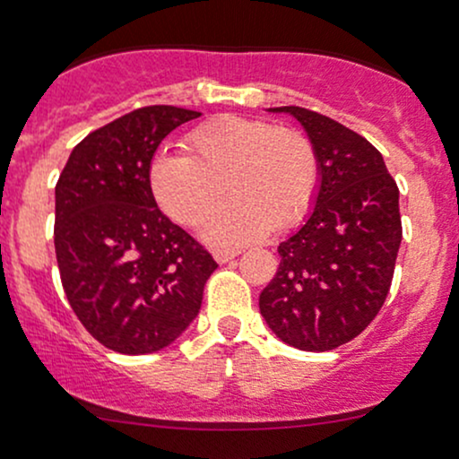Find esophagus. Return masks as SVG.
<instances>
[{"label":"esophagus","mask_w":459,"mask_h":459,"mask_svg":"<svg viewBox=\"0 0 459 459\" xmlns=\"http://www.w3.org/2000/svg\"><path fill=\"white\" fill-rule=\"evenodd\" d=\"M239 255L241 250H235V247H218V250H213V259L218 263H229Z\"/></svg>","instance_id":"obj_1"}]
</instances>
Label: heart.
<instances>
[{
	"label": "heart",
	"instance_id": "1",
	"mask_svg": "<svg viewBox=\"0 0 459 459\" xmlns=\"http://www.w3.org/2000/svg\"><path fill=\"white\" fill-rule=\"evenodd\" d=\"M186 152H160L151 187L160 207L177 222L198 226L226 187L233 198L203 226L215 246L263 239L276 224L289 229L313 207L319 163L313 144L296 129L261 118L220 116L186 138Z\"/></svg>",
	"mask_w": 459,
	"mask_h": 459
}]
</instances>
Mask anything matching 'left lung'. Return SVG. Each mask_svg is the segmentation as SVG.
Instances as JSON below:
<instances>
[{
	"mask_svg": "<svg viewBox=\"0 0 459 459\" xmlns=\"http://www.w3.org/2000/svg\"><path fill=\"white\" fill-rule=\"evenodd\" d=\"M307 131L319 187L307 222L278 246L281 265L259 308L287 345L328 351L380 313L402 244L399 189L380 151L328 116L284 105Z\"/></svg>",
	"mask_w": 459,
	"mask_h": 459,
	"instance_id": "obj_1",
	"label": "left lung"
}]
</instances>
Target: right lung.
Listing matches in <instances>:
<instances>
[{"mask_svg":"<svg viewBox=\"0 0 459 459\" xmlns=\"http://www.w3.org/2000/svg\"><path fill=\"white\" fill-rule=\"evenodd\" d=\"M200 112L149 105L92 131L56 186V259L68 304L99 343L152 354L196 319L218 263L157 207L151 161Z\"/></svg>","mask_w":459,"mask_h":459,"instance_id":"obj_1","label":"right lung"}]
</instances>
